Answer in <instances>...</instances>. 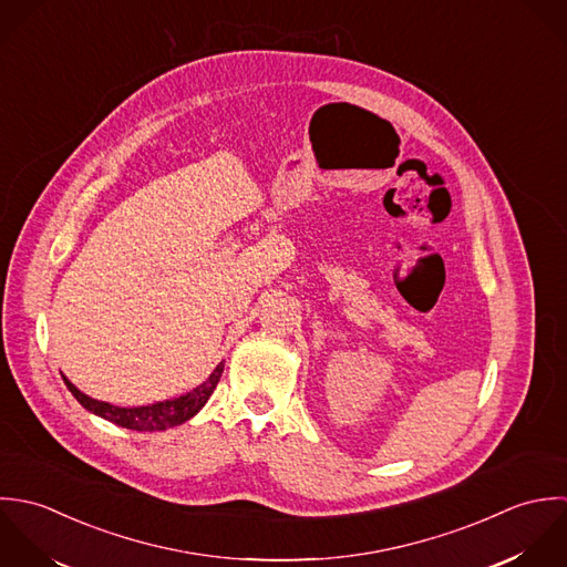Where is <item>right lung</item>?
I'll return each mask as SVG.
<instances>
[{
	"label": "right lung",
	"mask_w": 567,
	"mask_h": 567,
	"mask_svg": "<svg viewBox=\"0 0 567 567\" xmlns=\"http://www.w3.org/2000/svg\"><path fill=\"white\" fill-rule=\"evenodd\" d=\"M221 374H224V361L193 392H186V394H182L177 399H171V401H159V403L140 405V408H117V405L105 403V401H96V399L83 394L74 383H70L68 377H63V381H65L68 390L74 394V399L85 410H90L92 414H96V416H101L110 423H115L120 427H126V430L162 432V430H168V427H175V425H182V423L190 421L206 405V401L215 392Z\"/></svg>",
	"instance_id": "add662e5"
}]
</instances>
